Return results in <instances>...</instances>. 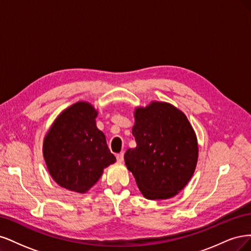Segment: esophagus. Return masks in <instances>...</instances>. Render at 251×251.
Segmentation results:
<instances>
[{
    "label": "esophagus",
    "instance_id": "obj_1",
    "mask_svg": "<svg viewBox=\"0 0 251 251\" xmlns=\"http://www.w3.org/2000/svg\"><path fill=\"white\" fill-rule=\"evenodd\" d=\"M117 160H118V163H123L124 153H119V154H117Z\"/></svg>",
    "mask_w": 251,
    "mask_h": 251
}]
</instances>
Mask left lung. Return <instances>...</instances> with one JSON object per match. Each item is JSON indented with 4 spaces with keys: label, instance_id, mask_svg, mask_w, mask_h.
<instances>
[{
    "label": "left lung",
    "instance_id": "8db88e82",
    "mask_svg": "<svg viewBox=\"0 0 251 251\" xmlns=\"http://www.w3.org/2000/svg\"><path fill=\"white\" fill-rule=\"evenodd\" d=\"M136 147L124 155L145 198L168 199L190 181L198 160L195 131L181 110L166 102H151L134 111Z\"/></svg>",
    "mask_w": 251,
    "mask_h": 251
}]
</instances>
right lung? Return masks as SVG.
I'll return each mask as SVG.
<instances>
[{"label": "right lung", "mask_w": 251, "mask_h": 251, "mask_svg": "<svg viewBox=\"0 0 251 251\" xmlns=\"http://www.w3.org/2000/svg\"><path fill=\"white\" fill-rule=\"evenodd\" d=\"M92 104L77 102L56 118L44 140L43 153L52 178L60 187L85 193L116 157L96 126Z\"/></svg>", "instance_id": "right-lung-1"}]
</instances>
